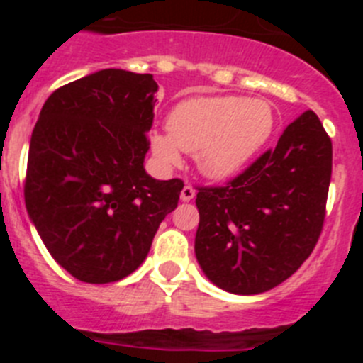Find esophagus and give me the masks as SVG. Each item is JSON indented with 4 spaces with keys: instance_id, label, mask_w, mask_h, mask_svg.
<instances>
[{
    "instance_id": "34e87169",
    "label": "esophagus",
    "mask_w": 363,
    "mask_h": 363,
    "mask_svg": "<svg viewBox=\"0 0 363 363\" xmlns=\"http://www.w3.org/2000/svg\"><path fill=\"white\" fill-rule=\"evenodd\" d=\"M194 196H196V191H194V187H192V185H185L184 191H182V200L191 201Z\"/></svg>"
}]
</instances>
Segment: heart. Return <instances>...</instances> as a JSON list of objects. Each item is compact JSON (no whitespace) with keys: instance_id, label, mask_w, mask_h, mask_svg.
Instances as JSON below:
<instances>
[{"instance_id":"heart-1","label":"heart","mask_w":363,"mask_h":363,"mask_svg":"<svg viewBox=\"0 0 363 363\" xmlns=\"http://www.w3.org/2000/svg\"><path fill=\"white\" fill-rule=\"evenodd\" d=\"M167 129L150 134V149L162 165H179L182 148L196 154L205 176L223 179L236 174L265 145L274 129V112L264 99L196 96L172 108Z\"/></svg>"}]
</instances>
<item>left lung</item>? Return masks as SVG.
<instances>
[{"label": "left lung", "mask_w": 363, "mask_h": 363, "mask_svg": "<svg viewBox=\"0 0 363 363\" xmlns=\"http://www.w3.org/2000/svg\"><path fill=\"white\" fill-rule=\"evenodd\" d=\"M333 172V143L306 111L274 149L220 187H198V264L234 294L272 289L300 269L318 243Z\"/></svg>", "instance_id": "left-lung-1"}]
</instances>
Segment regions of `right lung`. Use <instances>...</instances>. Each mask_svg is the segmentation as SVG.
<instances>
[{"label":"right lung","instance_id":"right-lung-1","mask_svg":"<svg viewBox=\"0 0 363 363\" xmlns=\"http://www.w3.org/2000/svg\"><path fill=\"white\" fill-rule=\"evenodd\" d=\"M152 74L105 69L60 86L32 130L25 205L45 247L74 278L111 284L147 258L184 182L143 169Z\"/></svg>","mask_w":363,"mask_h":363}]
</instances>
